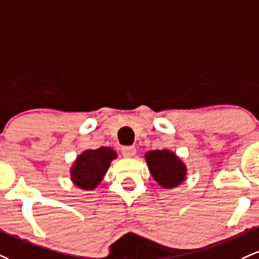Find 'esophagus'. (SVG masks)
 Here are the masks:
<instances>
[{"label": "esophagus", "mask_w": 259, "mask_h": 259, "mask_svg": "<svg viewBox=\"0 0 259 259\" xmlns=\"http://www.w3.org/2000/svg\"><path fill=\"white\" fill-rule=\"evenodd\" d=\"M136 153V148L133 147V146H125V147H121V154L124 155V157H134Z\"/></svg>", "instance_id": "esophagus-1"}]
</instances>
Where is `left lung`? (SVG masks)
<instances>
[{"mask_svg": "<svg viewBox=\"0 0 259 259\" xmlns=\"http://www.w3.org/2000/svg\"><path fill=\"white\" fill-rule=\"evenodd\" d=\"M145 158L152 176L163 188H175L185 181L187 167L174 152L155 149L147 152Z\"/></svg>", "mask_w": 259, "mask_h": 259, "instance_id": "1", "label": "left lung"}]
</instances>
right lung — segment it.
<instances>
[{"mask_svg": "<svg viewBox=\"0 0 259 259\" xmlns=\"http://www.w3.org/2000/svg\"><path fill=\"white\" fill-rule=\"evenodd\" d=\"M117 153L111 147L87 149L77 157L71 167V180L84 191L95 189L110 167Z\"/></svg>", "mask_w": 259, "mask_h": 259, "instance_id": "right-lung-1", "label": "right lung"}]
</instances>
